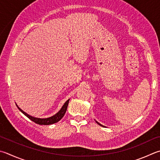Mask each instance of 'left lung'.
<instances>
[{
  "instance_id": "8db88e82",
  "label": "left lung",
  "mask_w": 160,
  "mask_h": 160,
  "mask_svg": "<svg viewBox=\"0 0 160 160\" xmlns=\"http://www.w3.org/2000/svg\"><path fill=\"white\" fill-rule=\"evenodd\" d=\"M95 121H96V120H95ZM96 122H97V124H99V125H100V126H101V127H105V126H103V125H102V124H100V123H98V122H97V121H96Z\"/></svg>"
}]
</instances>
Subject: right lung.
<instances>
[{"instance_id": "right-lung-1", "label": "right lung", "mask_w": 160, "mask_h": 160, "mask_svg": "<svg viewBox=\"0 0 160 160\" xmlns=\"http://www.w3.org/2000/svg\"><path fill=\"white\" fill-rule=\"evenodd\" d=\"M69 100L70 99H68L66 101L64 104L63 105V106L59 110V112H57L56 114L54 115L53 116H52V117L47 118H39L33 117V116L27 114V113L24 112V110H22L18 106H17V104H16V106L20 111L23 113V114L27 116L28 118H29L31 121L34 122L35 123H36L38 124H40V125H50V124L58 122H59L61 119L64 116L65 113L66 112V110H67V108H68Z\"/></svg>"}]
</instances>
